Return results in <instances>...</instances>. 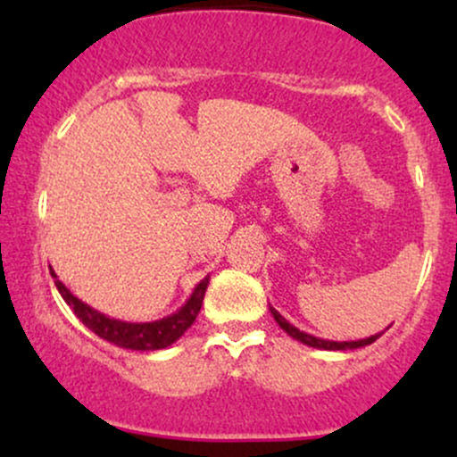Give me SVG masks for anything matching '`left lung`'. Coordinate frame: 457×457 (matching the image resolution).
I'll list each match as a JSON object with an SVG mask.
<instances>
[{
	"mask_svg": "<svg viewBox=\"0 0 457 457\" xmlns=\"http://www.w3.org/2000/svg\"><path fill=\"white\" fill-rule=\"evenodd\" d=\"M270 313H272V318L277 320V324H279V327H281L283 330H286V333L290 335V337H295L296 342H301V344H305V345H312V348H320V350H354V348H363V345L374 344L376 339H378L380 335L385 333V330H386V328H385V330H380V333L371 335V337L356 339V342H330V339H320V337H313V335L305 333V330L296 328L295 324L287 322V320L283 318L281 313L277 312L275 307H270Z\"/></svg>",
	"mask_w": 457,
	"mask_h": 457,
	"instance_id": "left-lung-1",
	"label": "left lung"
}]
</instances>
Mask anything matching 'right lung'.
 <instances>
[{
  "label": "right lung",
  "instance_id": "1",
  "mask_svg": "<svg viewBox=\"0 0 457 457\" xmlns=\"http://www.w3.org/2000/svg\"><path fill=\"white\" fill-rule=\"evenodd\" d=\"M51 270V277L55 279V287L60 292L62 298L66 301V305L75 312V316L86 324L92 333H96L98 337L104 339V342L120 345V348L127 350H162L167 345L185 335V330L195 322L199 309H202L204 295H206V287L211 277H204L202 281L197 283L193 295L188 296V301L182 305L178 312L171 313V316H165L161 320H154V322H124V320H115L104 316V313L96 312V309L86 305L81 298H77L71 290L57 279L55 270Z\"/></svg>",
  "mask_w": 457,
  "mask_h": 457
}]
</instances>
